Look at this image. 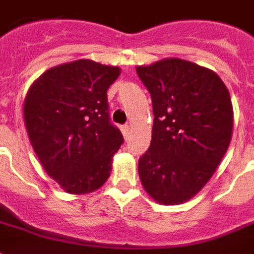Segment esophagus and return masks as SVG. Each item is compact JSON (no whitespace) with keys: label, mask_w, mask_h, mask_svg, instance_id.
Segmentation results:
<instances>
[{"label":"esophagus","mask_w":254,"mask_h":254,"mask_svg":"<svg viewBox=\"0 0 254 254\" xmlns=\"http://www.w3.org/2000/svg\"><path fill=\"white\" fill-rule=\"evenodd\" d=\"M121 130H122V134L125 136V138H127V134H129V132H130V127H129V125H122Z\"/></svg>","instance_id":"34e87169"}]
</instances>
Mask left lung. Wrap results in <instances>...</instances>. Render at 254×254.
<instances>
[{
  "mask_svg": "<svg viewBox=\"0 0 254 254\" xmlns=\"http://www.w3.org/2000/svg\"><path fill=\"white\" fill-rule=\"evenodd\" d=\"M136 72L154 111L151 145L138 159L140 181L160 204H181L201 190L229 148V89L215 72L180 58Z\"/></svg>",
  "mask_w": 254,
  "mask_h": 254,
  "instance_id": "8db88e82",
  "label": "left lung"
}]
</instances>
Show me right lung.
Listing matches in <instances>:
<instances>
[{
	"label": "right lung",
	"mask_w": 254,
	"mask_h": 254,
	"mask_svg": "<svg viewBox=\"0 0 254 254\" xmlns=\"http://www.w3.org/2000/svg\"><path fill=\"white\" fill-rule=\"evenodd\" d=\"M120 67L91 60L63 64L41 74L24 100V122L43 169L67 193L85 194L110 176L124 143L113 125L107 89Z\"/></svg>",
	"instance_id": "right-lung-1"
}]
</instances>
